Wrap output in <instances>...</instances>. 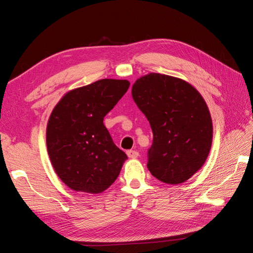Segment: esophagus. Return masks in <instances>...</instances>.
Instances as JSON below:
<instances>
[{"mask_svg":"<svg viewBox=\"0 0 253 253\" xmlns=\"http://www.w3.org/2000/svg\"><path fill=\"white\" fill-rule=\"evenodd\" d=\"M126 154L129 158H137L139 156V153L137 151H134V150H128L126 151Z\"/></svg>","mask_w":253,"mask_h":253,"instance_id":"1","label":"esophagus"}]
</instances>
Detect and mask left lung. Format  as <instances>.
Masks as SVG:
<instances>
[{"label":"left lung","instance_id":"left-lung-1","mask_svg":"<svg viewBox=\"0 0 253 253\" xmlns=\"http://www.w3.org/2000/svg\"><path fill=\"white\" fill-rule=\"evenodd\" d=\"M132 96L152 127L149 171L170 185L188 180L205 164L212 143L204 98L188 82L155 73L137 80Z\"/></svg>","mask_w":253,"mask_h":253}]
</instances>
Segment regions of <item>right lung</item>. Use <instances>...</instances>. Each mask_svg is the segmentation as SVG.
Instances as JSON below:
<instances>
[{
	"instance_id": "obj_1",
	"label": "right lung",
	"mask_w": 253,
	"mask_h": 253,
	"mask_svg": "<svg viewBox=\"0 0 253 253\" xmlns=\"http://www.w3.org/2000/svg\"><path fill=\"white\" fill-rule=\"evenodd\" d=\"M128 86L127 80H98L71 90L55 106L47 125V152L67 187L97 194L118 177L127 156L114 143L103 118Z\"/></svg>"
}]
</instances>
